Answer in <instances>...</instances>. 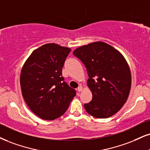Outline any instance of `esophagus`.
Wrapping results in <instances>:
<instances>
[{"instance_id":"obj_1","label":"esophagus","mask_w":150,"mask_h":150,"mask_svg":"<svg viewBox=\"0 0 150 150\" xmlns=\"http://www.w3.org/2000/svg\"><path fill=\"white\" fill-rule=\"evenodd\" d=\"M82 90H83V87L82 86H79L78 88H77V90H78V92H81L82 91Z\"/></svg>"}]
</instances>
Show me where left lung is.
Masks as SVG:
<instances>
[{"label": "left lung", "instance_id": "obj_1", "mask_svg": "<svg viewBox=\"0 0 150 150\" xmlns=\"http://www.w3.org/2000/svg\"><path fill=\"white\" fill-rule=\"evenodd\" d=\"M73 54L86 66L92 100L85 103L90 115L108 118L119 111L127 100L132 86L128 63L122 53L103 42L77 48Z\"/></svg>", "mask_w": 150, "mask_h": 150}]
</instances>
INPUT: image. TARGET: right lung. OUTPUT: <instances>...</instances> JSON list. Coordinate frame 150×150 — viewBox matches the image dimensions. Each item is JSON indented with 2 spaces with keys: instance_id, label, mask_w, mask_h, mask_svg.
<instances>
[{
  "instance_id": "add662e5",
  "label": "right lung",
  "mask_w": 150,
  "mask_h": 150,
  "mask_svg": "<svg viewBox=\"0 0 150 150\" xmlns=\"http://www.w3.org/2000/svg\"><path fill=\"white\" fill-rule=\"evenodd\" d=\"M71 49L49 43L35 50L22 67V95L28 106L43 120H53L67 110L76 90L64 81L62 69Z\"/></svg>"
}]
</instances>
